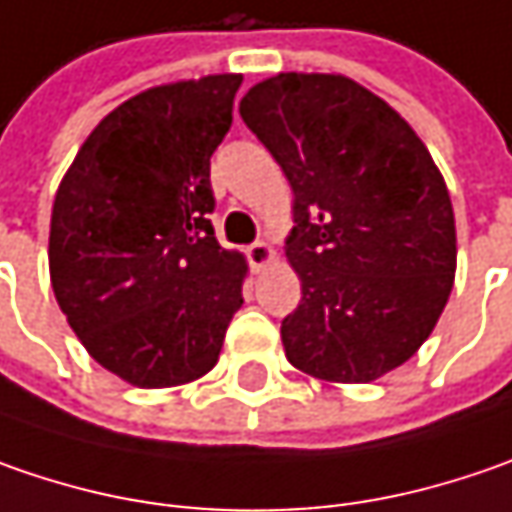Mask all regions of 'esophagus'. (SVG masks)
<instances>
[{"label":"esophagus","instance_id":"esophagus-1","mask_svg":"<svg viewBox=\"0 0 512 512\" xmlns=\"http://www.w3.org/2000/svg\"><path fill=\"white\" fill-rule=\"evenodd\" d=\"M246 257H249L252 269H263L266 263H272V260H275V249H272L269 243L257 240V243H252V246L246 249Z\"/></svg>","mask_w":512,"mask_h":512}]
</instances>
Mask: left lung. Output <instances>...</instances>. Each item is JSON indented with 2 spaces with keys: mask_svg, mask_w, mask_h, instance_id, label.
Here are the masks:
<instances>
[{
  "mask_svg": "<svg viewBox=\"0 0 512 512\" xmlns=\"http://www.w3.org/2000/svg\"><path fill=\"white\" fill-rule=\"evenodd\" d=\"M240 117L295 194L286 257L300 303L280 321L292 367L367 384L433 332L456 275L453 203L430 151L381 97L335 74H278Z\"/></svg>",
  "mask_w": 512,
  "mask_h": 512,
  "instance_id": "1",
  "label": "left lung"
}]
</instances>
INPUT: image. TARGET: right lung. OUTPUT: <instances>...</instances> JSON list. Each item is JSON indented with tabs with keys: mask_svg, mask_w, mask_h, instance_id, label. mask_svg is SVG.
I'll use <instances>...</instances> for the list:
<instances>
[{
	"mask_svg": "<svg viewBox=\"0 0 512 512\" xmlns=\"http://www.w3.org/2000/svg\"><path fill=\"white\" fill-rule=\"evenodd\" d=\"M243 77L148 88L79 148L51 214V283L91 358L134 387L189 384L243 306V257L214 237L212 154Z\"/></svg>",
	"mask_w": 512,
	"mask_h": 512,
	"instance_id": "right-lung-1",
	"label": "right lung"
}]
</instances>
